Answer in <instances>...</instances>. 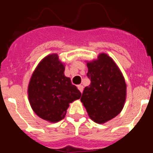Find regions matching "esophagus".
Segmentation results:
<instances>
[{
  "instance_id": "1",
  "label": "esophagus",
  "mask_w": 153,
  "mask_h": 153,
  "mask_svg": "<svg viewBox=\"0 0 153 153\" xmlns=\"http://www.w3.org/2000/svg\"><path fill=\"white\" fill-rule=\"evenodd\" d=\"M77 88H78V90H79V91L81 92V93L83 92V85H78Z\"/></svg>"
}]
</instances>
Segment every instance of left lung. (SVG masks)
I'll list each match as a JSON object with an SVG mask.
<instances>
[{
    "instance_id": "obj_1",
    "label": "left lung",
    "mask_w": 153,
    "mask_h": 153,
    "mask_svg": "<svg viewBox=\"0 0 153 153\" xmlns=\"http://www.w3.org/2000/svg\"><path fill=\"white\" fill-rule=\"evenodd\" d=\"M87 67L90 84L84 88L80 100L92 120L104 123L122 111L126 95L125 79L117 65L106 53L87 63Z\"/></svg>"
}]
</instances>
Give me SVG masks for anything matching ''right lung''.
Segmentation results:
<instances>
[{
    "mask_svg": "<svg viewBox=\"0 0 153 153\" xmlns=\"http://www.w3.org/2000/svg\"><path fill=\"white\" fill-rule=\"evenodd\" d=\"M64 66L57 54L42 60L32 74L28 86L30 106L39 117L51 123L63 120L69 104L81 93L64 75Z\"/></svg>",
    "mask_w": 153,
    "mask_h": 153,
    "instance_id": "1",
    "label": "right lung"
}]
</instances>
